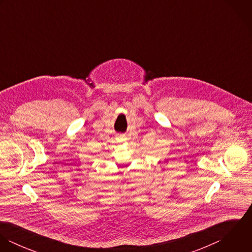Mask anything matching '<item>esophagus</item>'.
I'll return each mask as SVG.
<instances>
[{"mask_svg": "<svg viewBox=\"0 0 252 252\" xmlns=\"http://www.w3.org/2000/svg\"><path fill=\"white\" fill-rule=\"evenodd\" d=\"M118 139H119L120 142H125V141L127 140V138H126L125 135H120V136H118Z\"/></svg>", "mask_w": 252, "mask_h": 252, "instance_id": "34e87169", "label": "esophagus"}]
</instances>
